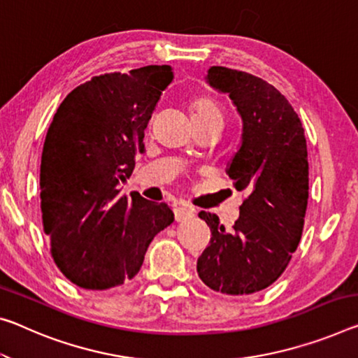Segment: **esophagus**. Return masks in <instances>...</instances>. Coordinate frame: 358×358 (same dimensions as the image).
I'll use <instances>...</instances> for the list:
<instances>
[{
	"label": "esophagus",
	"mask_w": 358,
	"mask_h": 358,
	"mask_svg": "<svg viewBox=\"0 0 358 358\" xmlns=\"http://www.w3.org/2000/svg\"><path fill=\"white\" fill-rule=\"evenodd\" d=\"M173 213H175V220H177V221H185V220H189V218L194 217V212H192V208L186 207V206L175 207Z\"/></svg>",
	"instance_id": "esophagus-1"
}]
</instances>
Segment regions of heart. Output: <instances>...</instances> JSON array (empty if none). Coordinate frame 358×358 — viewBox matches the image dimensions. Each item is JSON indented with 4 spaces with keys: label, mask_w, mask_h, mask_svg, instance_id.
I'll return each instance as SVG.
<instances>
[{
    "label": "heart",
    "mask_w": 358,
    "mask_h": 358,
    "mask_svg": "<svg viewBox=\"0 0 358 358\" xmlns=\"http://www.w3.org/2000/svg\"><path fill=\"white\" fill-rule=\"evenodd\" d=\"M191 117L192 122H213L223 126V110L218 106L217 101L207 97L194 99L191 103Z\"/></svg>",
    "instance_id": "1"
}]
</instances>
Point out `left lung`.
Masks as SVG:
<instances>
[{
	"label": "left lung",
	"instance_id": "8db88e82",
	"mask_svg": "<svg viewBox=\"0 0 358 358\" xmlns=\"http://www.w3.org/2000/svg\"><path fill=\"white\" fill-rule=\"evenodd\" d=\"M207 81L228 94L242 116V146L228 173L247 196L231 232L218 224V217L199 213L212 237L197 259V274L213 292L250 294L279 279L301 241L309 197L308 145L296 111L264 79L212 66Z\"/></svg>",
	"mask_w": 358,
	"mask_h": 358
}]
</instances>
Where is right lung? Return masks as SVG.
Segmentation results:
<instances>
[{"label":"right lung","instance_id":"obj_1","mask_svg":"<svg viewBox=\"0 0 358 358\" xmlns=\"http://www.w3.org/2000/svg\"><path fill=\"white\" fill-rule=\"evenodd\" d=\"M172 78L167 65L94 76L50 122L39 170L43 228L55 266L78 287L108 290L134 279L151 241L173 223L167 203L117 189Z\"/></svg>","mask_w":358,"mask_h":358}]
</instances>
